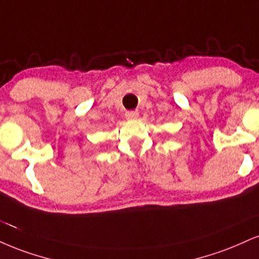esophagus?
<instances>
[{
	"label": "esophagus",
	"mask_w": 259,
	"mask_h": 259,
	"mask_svg": "<svg viewBox=\"0 0 259 259\" xmlns=\"http://www.w3.org/2000/svg\"><path fill=\"white\" fill-rule=\"evenodd\" d=\"M139 113L136 111H127L125 113V118L129 120H134V119H138Z\"/></svg>",
	"instance_id": "1"
}]
</instances>
